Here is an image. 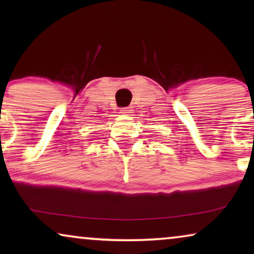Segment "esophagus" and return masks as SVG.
<instances>
[{"label":"esophagus","instance_id":"esophagus-1","mask_svg":"<svg viewBox=\"0 0 254 254\" xmlns=\"http://www.w3.org/2000/svg\"><path fill=\"white\" fill-rule=\"evenodd\" d=\"M131 111H133V110H131L130 107H125V109H121L120 113H123L124 116H130V113H133Z\"/></svg>","mask_w":254,"mask_h":254}]
</instances>
